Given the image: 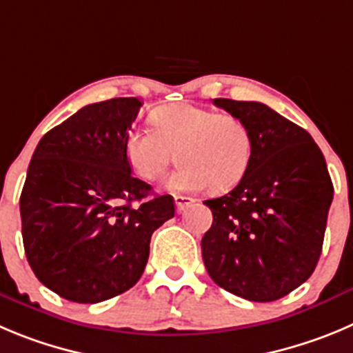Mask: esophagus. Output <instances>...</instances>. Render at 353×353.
Returning <instances> with one entry per match:
<instances>
[{
	"instance_id": "obj_1",
	"label": "esophagus",
	"mask_w": 353,
	"mask_h": 353,
	"mask_svg": "<svg viewBox=\"0 0 353 353\" xmlns=\"http://www.w3.org/2000/svg\"><path fill=\"white\" fill-rule=\"evenodd\" d=\"M174 202H176V209H177V212H183V210H186L188 207L195 205L196 200H195V199H192V196L176 195V196H174Z\"/></svg>"
}]
</instances>
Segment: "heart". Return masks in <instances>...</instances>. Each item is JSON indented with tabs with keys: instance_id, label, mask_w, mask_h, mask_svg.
Masks as SVG:
<instances>
[{
	"instance_id": "heart-1",
	"label": "heart",
	"mask_w": 353,
	"mask_h": 353,
	"mask_svg": "<svg viewBox=\"0 0 353 353\" xmlns=\"http://www.w3.org/2000/svg\"><path fill=\"white\" fill-rule=\"evenodd\" d=\"M153 128H134L125 143L128 163L146 181L163 176L170 161H181L167 179L172 192L199 193L212 184L228 190L245 176L252 158V134L233 114L195 104H169L151 114Z\"/></svg>"
}]
</instances>
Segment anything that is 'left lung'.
Segmentation results:
<instances>
[{
  "label": "left lung",
  "instance_id": "8db88e82",
  "mask_svg": "<svg viewBox=\"0 0 353 353\" xmlns=\"http://www.w3.org/2000/svg\"><path fill=\"white\" fill-rule=\"evenodd\" d=\"M251 128L252 158L232 192L207 200L202 239L207 273L249 301H275L308 281L324 242L332 183L305 128L254 101L214 99Z\"/></svg>",
  "mask_w": 353,
  "mask_h": 353
}]
</instances>
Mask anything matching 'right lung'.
Returning <instances> with one entry per match:
<instances>
[{
  "label": "right lung",
  "instance_id": "1",
  "mask_svg": "<svg viewBox=\"0 0 353 353\" xmlns=\"http://www.w3.org/2000/svg\"><path fill=\"white\" fill-rule=\"evenodd\" d=\"M141 106L136 97L88 104L32 153L21 195L26 258L38 281L69 301L128 291L143 275L153 232L174 217L172 196H150L125 153Z\"/></svg>",
  "mask_w": 353,
  "mask_h": 353
}]
</instances>
